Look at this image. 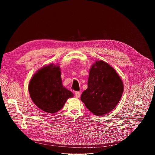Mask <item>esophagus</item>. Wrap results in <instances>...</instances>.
Masks as SVG:
<instances>
[{
  "label": "esophagus",
  "mask_w": 155,
  "mask_h": 155,
  "mask_svg": "<svg viewBox=\"0 0 155 155\" xmlns=\"http://www.w3.org/2000/svg\"><path fill=\"white\" fill-rule=\"evenodd\" d=\"M81 95V92L80 91H77L75 92V96L77 98H79Z\"/></svg>",
  "instance_id": "obj_1"
}]
</instances>
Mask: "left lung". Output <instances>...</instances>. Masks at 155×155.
Masks as SVG:
<instances>
[{
	"label": "left lung",
	"instance_id": "obj_1",
	"mask_svg": "<svg viewBox=\"0 0 155 155\" xmlns=\"http://www.w3.org/2000/svg\"><path fill=\"white\" fill-rule=\"evenodd\" d=\"M124 91L123 81L116 70L102 60L96 61L90 69L88 88L81 100L94 114L102 116L112 110Z\"/></svg>",
	"mask_w": 155,
	"mask_h": 155
}]
</instances>
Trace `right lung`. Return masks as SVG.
<instances>
[{
    "mask_svg": "<svg viewBox=\"0 0 155 155\" xmlns=\"http://www.w3.org/2000/svg\"><path fill=\"white\" fill-rule=\"evenodd\" d=\"M28 91L38 107L49 113L62 109L73 94L63 86L60 68L51 64L39 70L30 80Z\"/></svg>",
    "mask_w": 155,
    "mask_h": 155,
    "instance_id": "right-lung-1",
    "label": "right lung"
}]
</instances>
